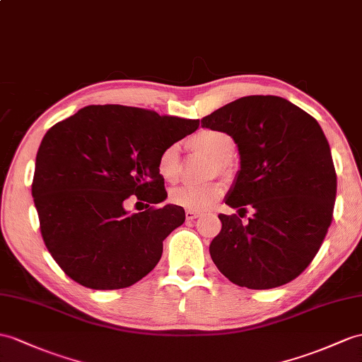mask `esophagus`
I'll list each match as a JSON object with an SVG mask.
<instances>
[{"label": "esophagus", "mask_w": 362, "mask_h": 362, "mask_svg": "<svg viewBox=\"0 0 362 362\" xmlns=\"http://www.w3.org/2000/svg\"><path fill=\"white\" fill-rule=\"evenodd\" d=\"M198 216H201L199 210H192V209L186 210V218L189 219V221H192V219H197Z\"/></svg>", "instance_id": "obj_1"}]
</instances>
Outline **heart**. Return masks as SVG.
Instances as JSON below:
<instances>
[{
  "label": "heart",
  "mask_w": 362,
  "mask_h": 362,
  "mask_svg": "<svg viewBox=\"0 0 362 362\" xmlns=\"http://www.w3.org/2000/svg\"><path fill=\"white\" fill-rule=\"evenodd\" d=\"M192 151L209 155L215 160V170L221 175L230 172V156L235 152V139L223 130H201L189 139ZM158 175L165 182H176L180 178L181 160L178 146H169L160 153L156 160ZM224 195L223 182L214 181L202 186H184L172 190L170 201L175 206L184 209L202 210L214 206Z\"/></svg>",
  "instance_id": "heart-1"
}]
</instances>
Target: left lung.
<instances>
[{"label": "left lung", "instance_id": "8db88e82", "mask_svg": "<svg viewBox=\"0 0 362 362\" xmlns=\"http://www.w3.org/2000/svg\"><path fill=\"white\" fill-rule=\"evenodd\" d=\"M238 144L241 170L226 204L243 217L219 214L221 232L210 257L223 275L255 290L284 286L308 267L333 219L337 172L321 126L298 105L250 95L201 119Z\"/></svg>", "mask_w": 362, "mask_h": 362}]
</instances>
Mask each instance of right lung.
I'll list each match as a JSON object with an SVG mask.
<instances>
[{
	"instance_id": "add662e5",
	"label": "right lung",
	"mask_w": 362,
	"mask_h": 362,
	"mask_svg": "<svg viewBox=\"0 0 362 362\" xmlns=\"http://www.w3.org/2000/svg\"><path fill=\"white\" fill-rule=\"evenodd\" d=\"M198 119L118 104L87 105L44 135L32 197L41 236L69 278L95 290L124 288L151 273L163 241L186 214L167 198L156 160L193 134ZM149 202L129 216L132 195Z\"/></svg>"
}]
</instances>
